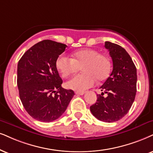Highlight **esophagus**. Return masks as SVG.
I'll list each match as a JSON object with an SVG mask.
<instances>
[{
    "instance_id": "1",
    "label": "esophagus",
    "mask_w": 153,
    "mask_h": 153,
    "mask_svg": "<svg viewBox=\"0 0 153 153\" xmlns=\"http://www.w3.org/2000/svg\"><path fill=\"white\" fill-rule=\"evenodd\" d=\"M75 94L77 95H83L85 94V92H83V91H77V92H75Z\"/></svg>"
}]
</instances>
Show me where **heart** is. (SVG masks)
Segmentation results:
<instances>
[{
  "instance_id": "b5f03b06",
  "label": "heart",
  "mask_w": 153,
  "mask_h": 153,
  "mask_svg": "<svg viewBox=\"0 0 153 153\" xmlns=\"http://www.w3.org/2000/svg\"><path fill=\"white\" fill-rule=\"evenodd\" d=\"M57 69L63 78H68L81 67L83 73L75 75L65 84L68 88L84 91L92 87L96 80H106L111 72V61L107 55L93 49H84L75 52L73 58L61 56L56 60Z\"/></svg>"
}]
</instances>
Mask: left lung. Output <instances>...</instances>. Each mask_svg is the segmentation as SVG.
Instances as JSON below:
<instances>
[{
    "instance_id": "1",
    "label": "left lung",
    "mask_w": 153,
    "mask_h": 153,
    "mask_svg": "<svg viewBox=\"0 0 153 153\" xmlns=\"http://www.w3.org/2000/svg\"><path fill=\"white\" fill-rule=\"evenodd\" d=\"M113 62V69L97 94L96 103L90 111L97 119L104 122H114L124 117L130 110L136 94V65L127 51L118 44L105 42ZM108 96L104 98L103 94Z\"/></svg>"
}]
</instances>
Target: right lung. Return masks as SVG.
Listing matches in <instances>:
<instances>
[{"mask_svg":"<svg viewBox=\"0 0 153 153\" xmlns=\"http://www.w3.org/2000/svg\"><path fill=\"white\" fill-rule=\"evenodd\" d=\"M67 46L43 40L34 44L17 64V87L22 105L32 118L51 122L61 117L74 96L72 90L61 87L56 60Z\"/></svg>","mask_w":153,"mask_h":153,"instance_id":"add662e5","label":"right lung"}]
</instances>
